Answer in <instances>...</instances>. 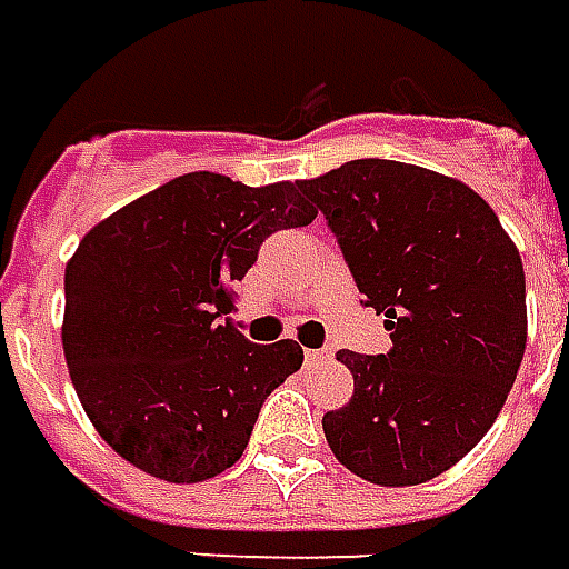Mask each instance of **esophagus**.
Instances as JSON below:
<instances>
[{"mask_svg": "<svg viewBox=\"0 0 569 569\" xmlns=\"http://www.w3.org/2000/svg\"><path fill=\"white\" fill-rule=\"evenodd\" d=\"M331 357V350L329 347H319V350H307V363L310 366H319V363H326Z\"/></svg>", "mask_w": 569, "mask_h": 569, "instance_id": "1", "label": "esophagus"}]
</instances>
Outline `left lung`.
Segmentation results:
<instances>
[{
    "mask_svg": "<svg viewBox=\"0 0 569 569\" xmlns=\"http://www.w3.org/2000/svg\"><path fill=\"white\" fill-rule=\"evenodd\" d=\"M300 193L326 216L391 350H338L353 395L322 417L331 453L376 486L429 482L482 441L526 350V278L491 206L457 178L353 159Z\"/></svg>",
    "mask_w": 569,
    "mask_h": 569,
    "instance_id": "1",
    "label": "left lung"
}]
</instances>
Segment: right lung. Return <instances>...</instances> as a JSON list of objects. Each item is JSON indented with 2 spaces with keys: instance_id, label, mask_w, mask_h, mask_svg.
I'll list each match as a JSON object with an SVG mask.
<instances>
[{
  "instance_id": "add662e5",
  "label": "right lung",
  "mask_w": 569,
  "mask_h": 569,
  "mask_svg": "<svg viewBox=\"0 0 569 569\" xmlns=\"http://www.w3.org/2000/svg\"><path fill=\"white\" fill-rule=\"evenodd\" d=\"M316 219L291 181L190 171L93 224L64 266L68 372L102 441L166 482L238 463L262 400L303 363L228 312L262 240Z\"/></svg>"
}]
</instances>
